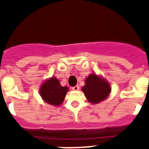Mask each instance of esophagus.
<instances>
[{
  "label": "esophagus",
  "instance_id": "34e87169",
  "mask_svg": "<svg viewBox=\"0 0 149 149\" xmlns=\"http://www.w3.org/2000/svg\"><path fill=\"white\" fill-rule=\"evenodd\" d=\"M72 90L74 91H77L79 89V86H73V87L72 88Z\"/></svg>",
  "mask_w": 149,
  "mask_h": 149
}]
</instances>
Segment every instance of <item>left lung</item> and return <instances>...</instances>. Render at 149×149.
<instances>
[{"instance_id":"obj_1","label":"left lung","mask_w":149,"mask_h":149,"mask_svg":"<svg viewBox=\"0 0 149 149\" xmlns=\"http://www.w3.org/2000/svg\"><path fill=\"white\" fill-rule=\"evenodd\" d=\"M81 89L88 101L92 104L100 103L107 99L111 92L110 84L96 74H91L86 77L85 86Z\"/></svg>"}]
</instances>
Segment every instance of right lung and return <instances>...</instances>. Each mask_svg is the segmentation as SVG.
Here are the masks:
<instances>
[{"instance_id":"right-lung-1","label":"right lung","mask_w":149,"mask_h":149,"mask_svg":"<svg viewBox=\"0 0 149 149\" xmlns=\"http://www.w3.org/2000/svg\"><path fill=\"white\" fill-rule=\"evenodd\" d=\"M68 88L62 86L55 77L46 80L39 89V94L46 103L54 106H60L63 102Z\"/></svg>"}]
</instances>
